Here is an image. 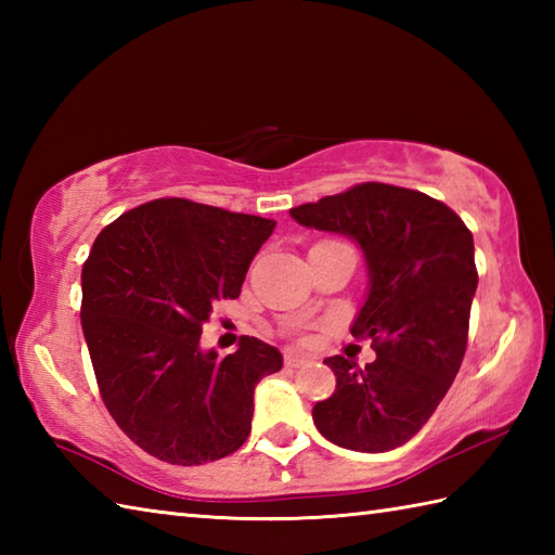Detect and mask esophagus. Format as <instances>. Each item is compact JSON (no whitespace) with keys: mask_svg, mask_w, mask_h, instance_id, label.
Here are the masks:
<instances>
[{"mask_svg":"<svg viewBox=\"0 0 555 555\" xmlns=\"http://www.w3.org/2000/svg\"><path fill=\"white\" fill-rule=\"evenodd\" d=\"M286 364H288V367H300V364H305V362H308V358H302V356H298V352H293V350H288L286 352Z\"/></svg>","mask_w":555,"mask_h":555,"instance_id":"1","label":"esophagus"}]
</instances>
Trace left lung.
I'll return each instance as SVG.
<instances>
[{
  "instance_id": "1",
  "label": "left lung",
  "mask_w": 555,
  "mask_h": 555,
  "mask_svg": "<svg viewBox=\"0 0 555 555\" xmlns=\"http://www.w3.org/2000/svg\"><path fill=\"white\" fill-rule=\"evenodd\" d=\"M302 227L356 241L370 293L350 334L376 360L326 358L336 391L312 408L336 446L384 453L408 443L439 408L465 358L477 291L473 233L451 207L410 188L360 183L291 209Z\"/></svg>"
}]
</instances>
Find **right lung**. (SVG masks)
I'll use <instances>...</instances> for the list:
<instances>
[{"mask_svg": "<svg viewBox=\"0 0 555 555\" xmlns=\"http://www.w3.org/2000/svg\"><path fill=\"white\" fill-rule=\"evenodd\" d=\"M276 223L159 197L104 227L82 264L80 324L100 396L121 431L171 465H203L245 443L257 382L281 352L243 336L227 358L199 350L211 305L241 296Z\"/></svg>", "mask_w": 555, "mask_h": 555, "instance_id": "obj_1", "label": "right lung"}]
</instances>
